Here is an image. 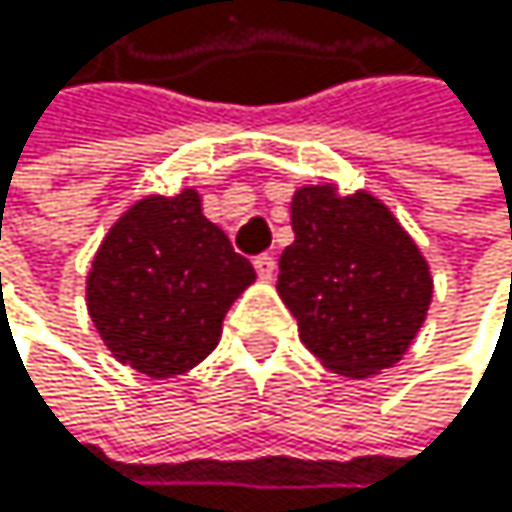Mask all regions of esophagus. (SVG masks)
Instances as JSON below:
<instances>
[{
    "mask_svg": "<svg viewBox=\"0 0 512 512\" xmlns=\"http://www.w3.org/2000/svg\"><path fill=\"white\" fill-rule=\"evenodd\" d=\"M254 270H258L261 279H273V273H276V258H273V254H258V258H254Z\"/></svg>",
    "mask_w": 512,
    "mask_h": 512,
    "instance_id": "esophagus-1",
    "label": "esophagus"
}]
</instances>
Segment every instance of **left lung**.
<instances>
[{"label":"left lung","mask_w":512,"mask_h":512,"mask_svg":"<svg viewBox=\"0 0 512 512\" xmlns=\"http://www.w3.org/2000/svg\"><path fill=\"white\" fill-rule=\"evenodd\" d=\"M291 230L276 291L307 350L344 378L396 365L433 301L430 264L415 239L378 196H341L334 184L294 190Z\"/></svg>","instance_id":"1"}]
</instances>
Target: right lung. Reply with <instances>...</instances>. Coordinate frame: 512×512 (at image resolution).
<instances>
[{
	"instance_id": "add662e5",
	"label": "right lung",
	"mask_w": 512,
	"mask_h": 512,
	"mask_svg": "<svg viewBox=\"0 0 512 512\" xmlns=\"http://www.w3.org/2000/svg\"><path fill=\"white\" fill-rule=\"evenodd\" d=\"M251 282L248 258L187 187L137 199L110 227L85 279V304L122 365L165 381L218 347L227 310Z\"/></svg>"
}]
</instances>
